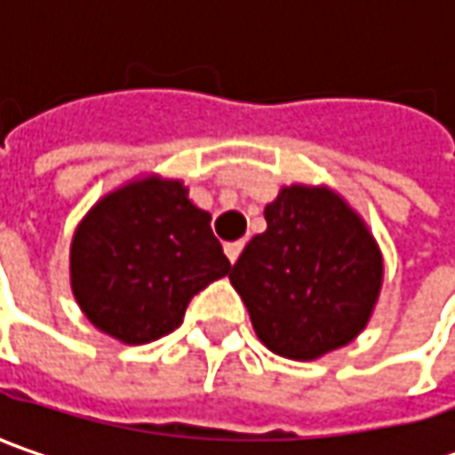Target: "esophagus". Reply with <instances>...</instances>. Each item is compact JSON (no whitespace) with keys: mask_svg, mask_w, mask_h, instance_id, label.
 Instances as JSON below:
<instances>
[{"mask_svg":"<svg viewBox=\"0 0 455 455\" xmlns=\"http://www.w3.org/2000/svg\"><path fill=\"white\" fill-rule=\"evenodd\" d=\"M243 240H233V243H225V255H228V260L230 263H235L237 260V255H240V251H243Z\"/></svg>","mask_w":455,"mask_h":455,"instance_id":"esophagus-1","label":"esophagus"}]
</instances>
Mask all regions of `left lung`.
<instances>
[{"instance_id":"obj_1","label":"left lung","mask_w":455,"mask_h":455,"mask_svg":"<svg viewBox=\"0 0 455 455\" xmlns=\"http://www.w3.org/2000/svg\"><path fill=\"white\" fill-rule=\"evenodd\" d=\"M266 222L230 271L258 339L301 362L349 344L382 289V253L364 220L329 187L291 184Z\"/></svg>"}]
</instances>
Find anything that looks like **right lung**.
<instances>
[{"mask_svg": "<svg viewBox=\"0 0 455 455\" xmlns=\"http://www.w3.org/2000/svg\"><path fill=\"white\" fill-rule=\"evenodd\" d=\"M210 220L180 180H133L96 202L70 245L88 322L124 344L172 334L192 296L230 273Z\"/></svg>", "mask_w": 455, "mask_h": 455, "instance_id": "add662e5", "label": "right lung"}]
</instances>
